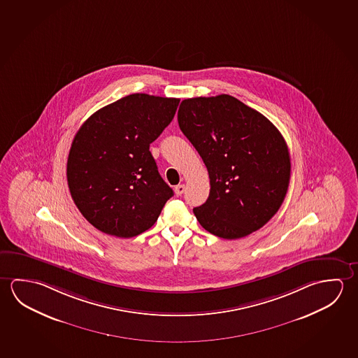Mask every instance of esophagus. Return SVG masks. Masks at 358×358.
<instances>
[{
    "mask_svg": "<svg viewBox=\"0 0 358 358\" xmlns=\"http://www.w3.org/2000/svg\"><path fill=\"white\" fill-rule=\"evenodd\" d=\"M185 191H186V186L185 185H177L176 187H175V194L177 196H181Z\"/></svg>",
    "mask_w": 358,
    "mask_h": 358,
    "instance_id": "esophagus-1",
    "label": "esophagus"
}]
</instances>
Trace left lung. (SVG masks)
I'll list each match as a JSON object with an SVG mask.
<instances>
[{"label":"left lung","mask_w":358,"mask_h":358,"mask_svg":"<svg viewBox=\"0 0 358 358\" xmlns=\"http://www.w3.org/2000/svg\"><path fill=\"white\" fill-rule=\"evenodd\" d=\"M177 120L210 176V196L194 208L199 224L226 240L264 227L289 185L291 159L281 132L229 94L183 100Z\"/></svg>","instance_id":"8db88e82"}]
</instances>
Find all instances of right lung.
<instances>
[{
  "instance_id": "add662e5",
  "label": "right lung",
  "mask_w": 358,
  "mask_h": 358,
  "mask_svg": "<svg viewBox=\"0 0 358 358\" xmlns=\"http://www.w3.org/2000/svg\"><path fill=\"white\" fill-rule=\"evenodd\" d=\"M178 99L129 94L83 122L71 145V197L94 227L121 238L135 237L157 221L172 188L150 152L176 113Z\"/></svg>"
}]
</instances>
